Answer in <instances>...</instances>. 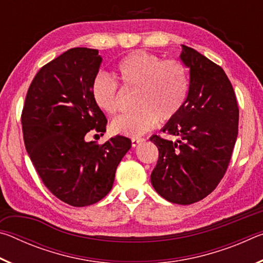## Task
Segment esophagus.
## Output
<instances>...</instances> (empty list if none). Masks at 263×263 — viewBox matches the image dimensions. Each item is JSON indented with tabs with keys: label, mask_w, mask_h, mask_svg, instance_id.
<instances>
[{
	"label": "esophagus",
	"mask_w": 263,
	"mask_h": 263,
	"mask_svg": "<svg viewBox=\"0 0 263 263\" xmlns=\"http://www.w3.org/2000/svg\"><path fill=\"white\" fill-rule=\"evenodd\" d=\"M131 141H132V146H133V147H136V146L139 145L140 142L144 141V139H142V138H132Z\"/></svg>",
	"instance_id": "esophagus-1"
}]
</instances>
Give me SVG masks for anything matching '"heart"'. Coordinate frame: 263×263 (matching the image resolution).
Returning a JSON list of instances; mask_svg holds the SVG:
<instances>
[{
    "instance_id": "obj_1",
    "label": "heart",
    "mask_w": 263,
    "mask_h": 263,
    "mask_svg": "<svg viewBox=\"0 0 263 263\" xmlns=\"http://www.w3.org/2000/svg\"><path fill=\"white\" fill-rule=\"evenodd\" d=\"M116 77L125 90H137V111L116 118L111 130L116 135L139 137L160 121H169L180 112L189 91V78L183 64L162 60L145 51H137L119 61ZM95 104L108 115H116L119 106L117 83L105 74L96 75L91 83Z\"/></svg>"
}]
</instances>
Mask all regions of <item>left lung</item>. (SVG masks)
Returning a JSON list of instances; mask_svg holds the SVG:
<instances>
[{"instance_id": "1", "label": "left lung", "mask_w": 263, "mask_h": 263, "mask_svg": "<svg viewBox=\"0 0 263 263\" xmlns=\"http://www.w3.org/2000/svg\"><path fill=\"white\" fill-rule=\"evenodd\" d=\"M180 59L189 68L188 96L161 128L176 140L149 138L159 149L151 182L164 199L189 205L211 194L225 175L238 136L239 109L220 66L185 45Z\"/></svg>"}]
</instances>
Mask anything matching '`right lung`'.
<instances>
[{"mask_svg":"<svg viewBox=\"0 0 263 263\" xmlns=\"http://www.w3.org/2000/svg\"><path fill=\"white\" fill-rule=\"evenodd\" d=\"M99 51L75 47L39 69L22 112L25 148L43 183L60 201L81 208L95 204L112 188L116 169L131 140L116 136L99 145L106 118L91 96L99 73Z\"/></svg>","mask_w":263,"mask_h":263,"instance_id":"1","label":"right lung"}]
</instances>
